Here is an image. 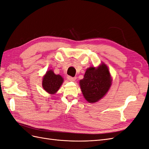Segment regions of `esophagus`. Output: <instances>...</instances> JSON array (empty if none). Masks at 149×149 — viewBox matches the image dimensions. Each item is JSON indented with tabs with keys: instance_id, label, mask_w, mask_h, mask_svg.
<instances>
[{
	"instance_id": "34e87169",
	"label": "esophagus",
	"mask_w": 149,
	"mask_h": 149,
	"mask_svg": "<svg viewBox=\"0 0 149 149\" xmlns=\"http://www.w3.org/2000/svg\"><path fill=\"white\" fill-rule=\"evenodd\" d=\"M68 79L70 81H75V80L76 79V77H72V76H69Z\"/></svg>"
}]
</instances>
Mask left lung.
I'll return each mask as SVG.
<instances>
[{
  "label": "left lung",
  "instance_id": "left-lung-1",
  "mask_svg": "<svg viewBox=\"0 0 149 149\" xmlns=\"http://www.w3.org/2000/svg\"><path fill=\"white\" fill-rule=\"evenodd\" d=\"M84 97L89 102H96L105 95L111 85L110 73L106 65L86 71L84 78L79 81Z\"/></svg>",
  "mask_w": 149,
  "mask_h": 149
}]
</instances>
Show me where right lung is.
Here are the masks:
<instances>
[{
	"instance_id": "obj_1",
	"label": "right lung",
	"mask_w": 149,
	"mask_h": 149,
	"mask_svg": "<svg viewBox=\"0 0 149 149\" xmlns=\"http://www.w3.org/2000/svg\"><path fill=\"white\" fill-rule=\"evenodd\" d=\"M63 82V79L59 74H55L52 70L47 72L42 81L43 89L49 94H55Z\"/></svg>"
}]
</instances>
